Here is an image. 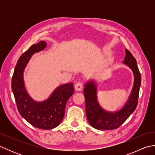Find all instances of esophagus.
<instances>
[{"label":"esophagus","instance_id":"34e87169","mask_svg":"<svg viewBox=\"0 0 155 155\" xmlns=\"http://www.w3.org/2000/svg\"><path fill=\"white\" fill-rule=\"evenodd\" d=\"M74 88L77 91H81L83 88V85L81 82H78L77 84L74 85Z\"/></svg>","mask_w":155,"mask_h":155}]
</instances>
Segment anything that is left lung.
<instances>
[{"instance_id": "1", "label": "left lung", "mask_w": 155, "mask_h": 155, "mask_svg": "<svg viewBox=\"0 0 155 155\" xmlns=\"http://www.w3.org/2000/svg\"><path fill=\"white\" fill-rule=\"evenodd\" d=\"M123 63L129 67L134 76L132 92L128 101L120 110L117 112H108L102 108L97 98V86L93 81L84 85V95L85 107L88 121L92 127L98 130H113L119 127L136 109L139 90L141 84V76L137 64V61L129 51L126 49V57Z\"/></svg>"}]
</instances>
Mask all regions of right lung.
<instances>
[{
    "mask_svg": "<svg viewBox=\"0 0 155 155\" xmlns=\"http://www.w3.org/2000/svg\"><path fill=\"white\" fill-rule=\"evenodd\" d=\"M47 47L45 41L32 45L17 61L12 78V91L18 110L21 116L32 126L41 129L57 127L64 118L67 102L74 93L73 83L62 84L54 91L47 100L36 102L25 89L23 72L32 55Z\"/></svg>",
    "mask_w": 155,
    "mask_h": 155,
    "instance_id": "obj_1",
    "label": "right lung"
}]
</instances>
